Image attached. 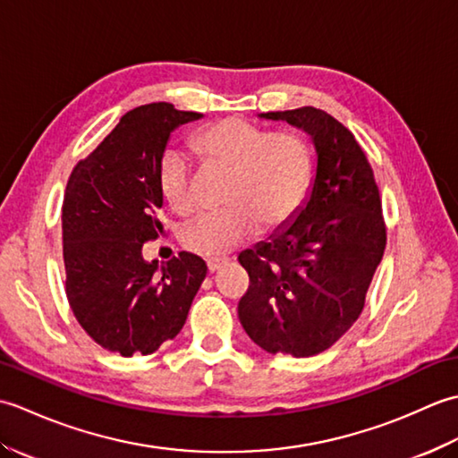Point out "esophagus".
I'll return each instance as SVG.
<instances>
[{"instance_id": "34e87169", "label": "esophagus", "mask_w": 458, "mask_h": 458, "mask_svg": "<svg viewBox=\"0 0 458 458\" xmlns=\"http://www.w3.org/2000/svg\"><path fill=\"white\" fill-rule=\"evenodd\" d=\"M226 264H228L226 258H212V259L207 261V267H208L210 274H214V271H218L222 266H226Z\"/></svg>"}]
</instances>
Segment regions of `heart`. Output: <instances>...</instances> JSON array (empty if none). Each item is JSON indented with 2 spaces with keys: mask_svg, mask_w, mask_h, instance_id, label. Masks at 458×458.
I'll return each mask as SVG.
<instances>
[{
  "mask_svg": "<svg viewBox=\"0 0 458 458\" xmlns=\"http://www.w3.org/2000/svg\"><path fill=\"white\" fill-rule=\"evenodd\" d=\"M192 151L207 167L230 171L224 189L228 207L207 210L181 232L192 254L218 258L264 230L284 226L299 212L313 177V149L295 131L259 128L240 118H226L200 130L191 140ZM159 191L177 214L197 207L187 157L167 149L159 163Z\"/></svg>",
  "mask_w": 458,
  "mask_h": 458,
  "instance_id": "1",
  "label": "heart"
}]
</instances>
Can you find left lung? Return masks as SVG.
Listing matches in <instances>:
<instances>
[{
  "label": "left lung",
  "instance_id": "8db88e82",
  "mask_svg": "<svg viewBox=\"0 0 458 458\" xmlns=\"http://www.w3.org/2000/svg\"><path fill=\"white\" fill-rule=\"evenodd\" d=\"M258 115L303 130L317 167L295 216L238 256L250 276L238 317L266 352L307 358L362 313L386 248L382 200L362 148L333 115L310 106Z\"/></svg>",
  "mask_w": 458,
  "mask_h": 458
}]
</instances>
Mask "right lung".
<instances>
[{
    "mask_svg": "<svg viewBox=\"0 0 458 458\" xmlns=\"http://www.w3.org/2000/svg\"><path fill=\"white\" fill-rule=\"evenodd\" d=\"M200 118L167 102L140 106L68 179L66 297L81 327L110 352L145 356L177 336L207 277V264L189 251L167 264L141 256L163 232L159 163L171 133Z\"/></svg>",
    "mask_w": 458,
    "mask_h": 458,
    "instance_id": "right-lung-1",
    "label": "right lung"
}]
</instances>
